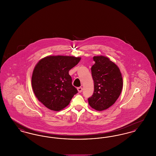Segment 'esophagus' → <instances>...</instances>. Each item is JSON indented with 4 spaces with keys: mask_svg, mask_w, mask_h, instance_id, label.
<instances>
[{
    "mask_svg": "<svg viewBox=\"0 0 156 156\" xmlns=\"http://www.w3.org/2000/svg\"><path fill=\"white\" fill-rule=\"evenodd\" d=\"M77 89L78 90V92H80V93L82 92V87H78Z\"/></svg>",
    "mask_w": 156,
    "mask_h": 156,
    "instance_id": "34e87169",
    "label": "esophagus"
}]
</instances>
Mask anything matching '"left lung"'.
I'll use <instances>...</instances> for the list:
<instances>
[{
	"label": "left lung",
	"mask_w": 156,
	"mask_h": 156,
	"mask_svg": "<svg viewBox=\"0 0 156 156\" xmlns=\"http://www.w3.org/2000/svg\"><path fill=\"white\" fill-rule=\"evenodd\" d=\"M95 62L91 67L94 82V94L88 99L90 106L101 111L115 104L123 87V80L119 68L104 56L93 57Z\"/></svg>",
	"instance_id": "obj_1"
}]
</instances>
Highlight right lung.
<instances>
[{
    "label": "right lung",
    "instance_id": "add662e5",
    "mask_svg": "<svg viewBox=\"0 0 156 156\" xmlns=\"http://www.w3.org/2000/svg\"><path fill=\"white\" fill-rule=\"evenodd\" d=\"M80 60V57L72 56H48L37 63L33 72L31 85L36 97L45 107L59 111L78 93L68 72Z\"/></svg>",
    "mask_w": 156,
    "mask_h": 156
}]
</instances>
